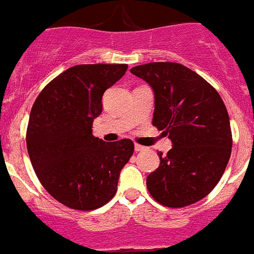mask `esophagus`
<instances>
[{
  "instance_id": "esophagus-1",
  "label": "esophagus",
  "mask_w": 254,
  "mask_h": 254,
  "mask_svg": "<svg viewBox=\"0 0 254 254\" xmlns=\"http://www.w3.org/2000/svg\"><path fill=\"white\" fill-rule=\"evenodd\" d=\"M145 148L146 147H143V146H141V145H134V151H137V152H139V151H145Z\"/></svg>"
}]
</instances>
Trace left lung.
<instances>
[{
  "label": "left lung",
  "instance_id": "1",
  "mask_svg": "<svg viewBox=\"0 0 254 254\" xmlns=\"http://www.w3.org/2000/svg\"><path fill=\"white\" fill-rule=\"evenodd\" d=\"M131 73L152 88V125L173 142L147 176L156 201L170 208L194 204L219 183L232 152L227 108L204 78L178 63H148Z\"/></svg>",
  "mask_w": 254,
  "mask_h": 254
}]
</instances>
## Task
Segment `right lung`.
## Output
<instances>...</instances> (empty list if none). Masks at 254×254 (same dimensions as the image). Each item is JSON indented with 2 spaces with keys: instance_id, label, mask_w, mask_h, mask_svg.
I'll return each mask as SVG.
<instances>
[{
  "instance_id": "obj_1",
  "label": "right lung",
  "mask_w": 254,
  "mask_h": 254,
  "mask_svg": "<svg viewBox=\"0 0 254 254\" xmlns=\"http://www.w3.org/2000/svg\"><path fill=\"white\" fill-rule=\"evenodd\" d=\"M127 68L75 65L53 79L32 106L26 133L32 167L46 191L69 208L93 210L108 203L133 155L131 139L104 142L92 129L104 92Z\"/></svg>"
}]
</instances>
